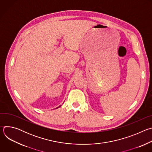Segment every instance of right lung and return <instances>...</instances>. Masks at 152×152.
I'll list each match as a JSON object with an SVG mask.
<instances>
[{
    "label": "right lung",
    "instance_id": "1",
    "mask_svg": "<svg viewBox=\"0 0 152 152\" xmlns=\"http://www.w3.org/2000/svg\"><path fill=\"white\" fill-rule=\"evenodd\" d=\"M58 106V107H56V108H58V107H60V106Z\"/></svg>",
    "mask_w": 152,
    "mask_h": 152
}]
</instances>
